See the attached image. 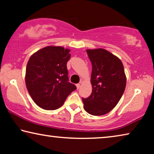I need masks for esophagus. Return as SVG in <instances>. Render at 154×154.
<instances>
[{
  "label": "esophagus",
  "instance_id": "34e87169",
  "mask_svg": "<svg viewBox=\"0 0 154 154\" xmlns=\"http://www.w3.org/2000/svg\"><path fill=\"white\" fill-rule=\"evenodd\" d=\"M76 86H77V88L79 89L80 88V86H81V85H80V84H76Z\"/></svg>",
  "mask_w": 154,
  "mask_h": 154
}]
</instances>
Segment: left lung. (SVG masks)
<instances>
[{"instance_id": "1", "label": "left lung", "mask_w": 154, "mask_h": 154, "mask_svg": "<svg viewBox=\"0 0 154 154\" xmlns=\"http://www.w3.org/2000/svg\"><path fill=\"white\" fill-rule=\"evenodd\" d=\"M92 63V93L82 98L84 109L93 116H102L118 104L125 90L127 78L118 57L102 48L87 50Z\"/></svg>"}]
</instances>
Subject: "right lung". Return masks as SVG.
<instances>
[{"label":"right lung","mask_w":154,"mask_h":154,"mask_svg":"<svg viewBox=\"0 0 154 154\" xmlns=\"http://www.w3.org/2000/svg\"><path fill=\"white\" fill-rule=\"evenodd\" d=\"M70 51L61 46H47L34 53L27 62V89L36 104L43 109H59L77 88L68 82L66 64Z\"/></svg>","instance_id":"add662e5"}]
</instances>
